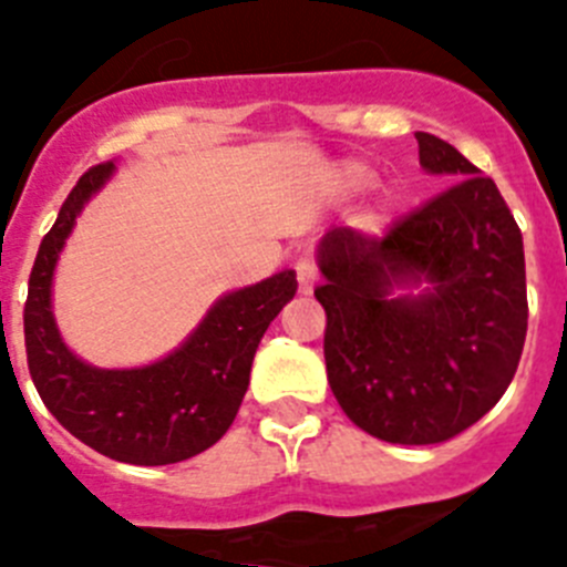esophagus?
Instances as JSON below:
<instances>
[{
  "mask_svg": "<svg viewBox=\"0 0 567 567\" xmlns=\"http://www.w3.org/2000/svg\"><path fill=\"white\" fill-rule=\"evenodd\" d=\"M293 274H296V282H299V290H302V293H310L316 285V279H319V268H316V262H310V259H299V262L293 265Z\"/></svg>",
  "mask_w": 567,
  "mask_h": 567,
  "instance_id": "obj_1",
  "label": "esophagus"
}]
</instances>
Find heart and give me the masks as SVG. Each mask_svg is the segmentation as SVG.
<instances>
[{"label":"heart","mask_w":567,"mask_h":567,"mask_svg":"<svg viewBox=\"0 0 567 567\" xmlns=\"http://www.w3.org/2000/svg\"><path fill=\"white\" fill-rule=\"evenodd\" d=\"M353 181L359 183V186H364V183H370V172H367V169H355L353 172Z\"/></svg>","instance_id":"1"}]
</instances>
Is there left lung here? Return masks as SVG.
Wrapping results in <instances>:
<instances>
[{
    "instance_id": "8db88e82",
    "label": "left lung",
    "mask_w": 567,
    "mask_h": 567,
    "mask_svg": "<svg viewBox=\"0 0 567 567\" xmlns=\"http://www.w3.org/2000/svg\"><path fill=\"white\" fill-rule=\"evenodd\" d=\"M415 137L423 169L455 183L381 237L324 234L313 290L336 401L367 435L401 446L481 421L512 384L528 330L523 234L506 200L455 146ZM421 276L426 295L389 299L392 284Z\"/></svg>"
}]
</instances>
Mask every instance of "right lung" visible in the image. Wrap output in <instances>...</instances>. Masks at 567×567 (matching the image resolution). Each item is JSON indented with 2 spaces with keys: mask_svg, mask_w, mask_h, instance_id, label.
<instances>
[{
  "mask_svg": "<svg viewBox=\"0 0 567 567\" xmlns=\"http://www.w3.org/2000/svg\"><path fill=\"white\" fill-rule=\"evenodd\" d=\"M112 163L86 169L44 234L24 302L28 370L55 421L101 455L135 466H166L206 452L237 417L254 353L279 310L293 299V271L223 296L186 344L141 370H99L70 353L53 313L50 282L61 246Z\"/></svg>",
  "mask_w": 567,
  "mask_h": 567,
  "instance_id": "1",
  "label": "right lung"
}]
</instances>
